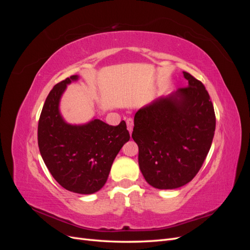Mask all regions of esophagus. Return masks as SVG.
I'll return each mask as SVG.
<instances>
[{
  "label": "esophagus",
  "instance_id": "esophagus-1",
  "mask_svg": "<svg viewBox=\"0 0 250 250\" xmlns=\"http://www.w3.org/2000/svg\"><path fill=\"white\" fill-rule=\"evenodd\" d=\"M126 124H127V129H128V131H129V133L131 134L132 129H133V120H132L131 118L127 119V120H126Z\"/></svg>",
  "mask_w": 250,
  "mask_h": 250
}]
</instances>
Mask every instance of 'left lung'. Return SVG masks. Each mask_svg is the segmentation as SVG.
<instances>
[{
	"instance_id": "obj_1",
	"label": "left lung",
	"mask_w": 250,
	"mask_h": 250,
	"mask_svg": "<svg viewBox=\"0 0 250 250\" xmlns=\"http://www.w3.org/2000/svg\"><path fill=\"white\" fill-rule=\"evenodd\" d=\"M187 87L162 96L134 116L132 139L139 166L153 188L172 190L195 177L208 153L216 128L213 103L202 83L184 72Z\"/></svg>"
}]
</instances>
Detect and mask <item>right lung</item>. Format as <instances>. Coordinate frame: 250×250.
<instances>
[{"label": "right lung", "mask_w": 250, "mask_h": 250, "mask_svg": "<svg viewBox=\"0 0 250 250\" xmlns=\"http://www.w3.org/2000/svg\"><path fill=\"white\" fill-rule=\"evenodd\" d=\"M78 75L57 83L48 95L39 122V147L42 160L57 183L77 194H94L103 188L111 165L130 135L126 123L108 125L99 119L85 124L65 122L60 99Z\"/></svg>", "instance_id": "obj_1"}]
</instances>
